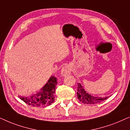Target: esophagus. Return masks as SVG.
I'll list each match as a JSON object with an SVG mask.
<instances>
[{
	"mask_svg": "<svg viewBox=\"0 0 130 130\" xmlns=\"http://www.w3.org/2000/svg\"><path fill=\"white\" fill-rule=\"evenodd\" d=\"M71 73L70 67L69 66H66L63 67L61 69V74L63 76H66L67 75H69Z\"/></svg>",
	"mask_w": 130,
	"mask_h": 130,
	"instance_id": "1",
	"label": "esophagus"
}]
</instances>
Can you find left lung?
Returning a JSON list of instances; mask_svg holds the SVG:
<instances>
[{
  "label": "left lung",
  "mask_w": 130,
  "mask_h": 130,
  "mask_svg": "<svg viewBox=\"0 0 130 130\" xmlns=\"http://www.w3.org/2000/svg\"><path fill=\"white\" fill-rule=\"evenodd\" d=\"M77 98L83 104H95L97 103L102 102L108 98H98L95 97L88 94L85 91L84 89L80 83H77Z\"/></svg>",
  "instance_id": "obj_1"
}]
</instances>
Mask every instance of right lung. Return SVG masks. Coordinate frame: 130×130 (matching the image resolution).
<instances>
[{"label": "right lung", "instance_id": "obj_1", "mask_svg": "<svg viewBox=\"0 0 130 130\" xmlns=\"http://www.w3.org/2000/svg\"><path fill=\"white\" fill-rule=\"evenodd\" d=\"M57 79L51 76L40 91L31 97L20 96V99L25 103L35 107H44L50 105L55 100L54 92L57 85Z\"/></svg>", "mask_w": 130, "mask_h": 130}]
</instances>
